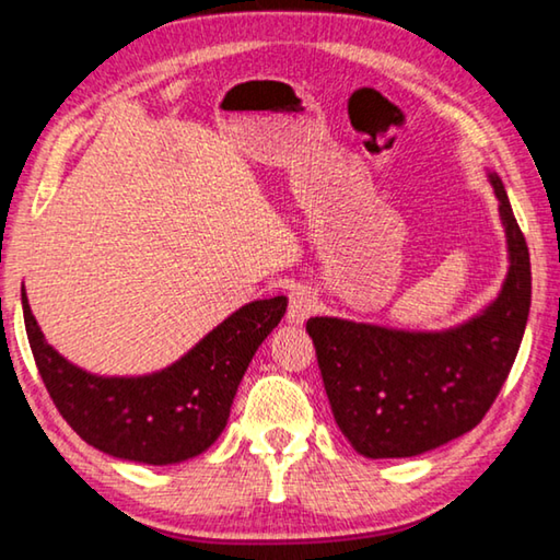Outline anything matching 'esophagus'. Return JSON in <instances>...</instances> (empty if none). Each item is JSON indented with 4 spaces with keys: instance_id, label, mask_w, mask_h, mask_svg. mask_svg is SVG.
<instances>
[{
    "instance_id": "obj_1",
    "label": "esophagus",
    "mask_w": 560,
    "mask_h": 560,
    "mask_svg": "<svg viewBox=\"0 0 560 560\" xmlns=\"http://www.w3.org/2000/svg\"><path fill=\"white\" fill-rule=\"evenodd\" d=\"M314 308H316V299H314L312 291L304 289V287H296V289L291 291V294H289L287 322H289V324H294V326L304 324L306 318L314 314Z\"/></svg>"
}]
</instances>
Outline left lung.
I'll return each mask as SVG.
<instances>
[{"instance_id":"8db88e82","label":"left lung","mask_w":560,"mask_h":560,"mask_svg":"<svg viewBox=\"0 0 560 560\" xmlns=\"http://www.w3.org/2000/svg\"><path fill=\"white\" fill-rule=\"evenodd\" d=\"M488 182L499 199L509 271L486 308L441 331L336 316L306 322L334 419L361 456L408 458L464 436L516 361L530 312V259L501 176L488 172Z\"/></svg>"}]
</instances>
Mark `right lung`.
<instances>
[{"label":"right lung","mask_w":560,"mask_h":560,"mask_svg":"<svg viewBox=\"0 0 560 560\" xmlns=\"http://www.w3.org/2000/svg\"><path fill=\"white\" fill-rule=\"evenodd\" d=\"M287 304V296H273L236 308L162 371L100 376L79 369L44 339L22 289L26 336L59 413L89 446L149 466L182 464L221 436L248 363L279 326Z\"/></svg>","instance_id":"add662e5"}]
</instances>
